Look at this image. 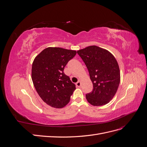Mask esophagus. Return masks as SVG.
I'll list each match as a JSON object with an SVG mask.
<instances>
[{
    "instance_id": "1",
    "label": "esophagus",
    "mask_w": 147,
    "mask_h": 147,
    "mask_svg": "<svg viewBox=\"0 0 147 147\" xmlns=\"http://www.w3.org/2000/svg\"><path fill=\"white\" fill-rule=\"evenodd\" d=\"M76 85L77 87H80L81 86V80H79L78 81V82L76 83Z\"/></svg>"
}]
</instances>
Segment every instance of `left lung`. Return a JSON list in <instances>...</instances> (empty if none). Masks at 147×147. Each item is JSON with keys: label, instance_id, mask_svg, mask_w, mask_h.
<instances>
[{"label": "left lung", "instance_id": "obj_1", "mask_svg": "<svg viewBox=\"0 0 147 147\" xmlns=\"http://www.w3.org/2000/svg\"><path fill=\"white\" fill-rule=\"evenodd\" d=\"M85 63L93 84L92 91L86 98L94 106L104 105L113 99L120 82V70L117 59L108 50L96 45L77 51Z\"/></svg>", "mask_w": 147, "mask_h": 147}]
</instances>
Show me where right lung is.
Here are the masks:
<instances>
[{
    "mask_svg": "<svg viewBox=\"0 0 147 147\" xmlns=\"http://www.w3.org/2000/svg\"><path fill=\"white\" fill-rule=\"evenodd\" d=\"M75 50L48 47L35 57L32 65V80L39 96L47 104L60 109L67 104L75 85L64 72Z\"/></svg>",
    "mask_w": 147,
    "mask_h": 147,
    "instance_id": "obj_1",
    "label": "right lung"
}]
</instances>
